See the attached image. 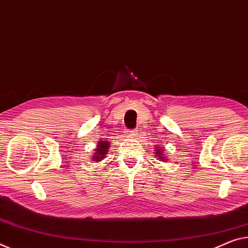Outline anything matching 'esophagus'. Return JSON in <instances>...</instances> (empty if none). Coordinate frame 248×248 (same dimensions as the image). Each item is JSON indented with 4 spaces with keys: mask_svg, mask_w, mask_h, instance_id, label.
Masks as SVG:
<instances>
[{
    "mask_svg": "<svg viewBox=\"0 0 248 248\" xmlns=\"http://www.w3.org/2000/svg\"><path fill=\"white\" fill-rule=\"evenodd\" d=\"M129 133V135L131 136H135V135H137V133L135 132V131H131V132H128Z\"/></svg>",
    "mask_w": 248,
    "mask_h": 248,
    "instance_id": "34e87169",
    "label": "esophagus"
}]
</instances>
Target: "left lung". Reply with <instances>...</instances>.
I'll return each instance as SVG.
<instances>
[{
	"instance_id": "1",
	"label": "left lung",
	"mask_w": 248,
	"mask_h": 248,
	"mask_svg": "<svg viewBox=\"0 0 248 248\" xmlns=\"http://www.w3.org/2000/svg\"><path fill=\"white\" fill-rule=\"evenodd\" d=\"M156 147H157V148H155L156 151L154 152V154H156V157H157V159H159V161H162V162L167 161V157L163 154L164 151H165V150H163L161 146H156Z\"/></svg>"
}]
</instances>
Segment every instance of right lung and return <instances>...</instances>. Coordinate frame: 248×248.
<instances>
[{
    "label": "right lung",
    "mask_w": 248,
    "mask_h": 248,
    "mask_svg": "<svg viewBox=\"0 0 248 248\" xmlns=\"http://www.w3.org/2000/svg\"><path fill=\"white\" fill-rule=\"evenodd\" d=\"M108 148H109V143L108 140H100V142L97 143L96 148L94 150V153H93L94 156L92 157V161L101 162L102 159L105 157V155L108 154Z\"/></svg>",
    "instance_id": "1"
}]
</instances>
